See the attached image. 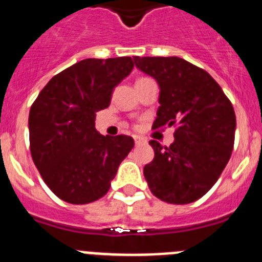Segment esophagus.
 <instances>
[{
    "label": "esophagus",
    "mask_w": 262,
    "mask_h": 262,
    "mask_svg": "<svg viewBox=\"0 0 262 262\" xmlns=\"http://www.w3.org/2000/svg\"><path fill=\"white\" fill-rule=\"evenodd\" d=\"M134 140H135V144H142V143L147 142L144 138H142V136L139 135H134Z\"/></svg>",
    "instance_id": "34e87169"
}]
</instances>
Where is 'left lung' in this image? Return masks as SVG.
Instances as JSON below:
<instances>
[{
    "instance_id": "left-lung-1",
    "label": "left lung",
    "mask_w": 262,
    "mask_h": 262,
    "mask_svg": "<svg viewBox=\"0 0 262 262\" xmlns=\"http://www.w3.org/2000/svg\"><path fill=\"white\" fill-rule=\"evenodd\" d=\"M134 61L159 85L154 128L177 126L170 147L149 142L155 157L143 170L149 190L164 202H194L214 186L231 157L232 103L207 72L181 57L134 56Z\"/></svg>"
}]
</instances>
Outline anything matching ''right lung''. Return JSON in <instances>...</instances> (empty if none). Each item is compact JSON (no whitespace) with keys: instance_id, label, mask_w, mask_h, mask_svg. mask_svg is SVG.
Instances as JSON below:
<instances>
[{"instance_id":"add662e5","label":"right lung","mask_w":262,"mask_h":262,"mask_svg":"<svg viewBox=\"0 0 262 262\" xmlns=\"http://www.w3.org/2000/svg\"><path fill=\"white\" fill-rule=\"evenodd\" d=\"M131 57L85 59L51 78L29 115L30 149L45 182L60 200L85 205L108 191L134 148L127 135H101L96 113L131 73Z\"/></svg>"}]
</instances>
